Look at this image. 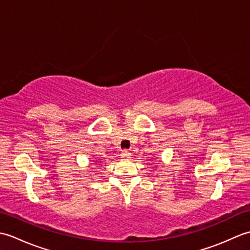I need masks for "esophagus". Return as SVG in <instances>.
Returning <instances> with one entry per match:
<instances>
[{
    "instance_id": "obj_1",
    "label": "esophagus",
    "mask_w": 250,
    "mask_h": 250,
    "mask_svg": "<svg viewBox=\"0 0 250 250\" xmlns=\"http://www.w3.org/2000/svg\"><path fill=\"white\" fill-rule=\"evenodd\" d=\"M131 155H132V153L129 150H124L121 152L120 156H121L122 159H125V160H129V159L131 158Z\"/></svg>"
}]
</instances>
